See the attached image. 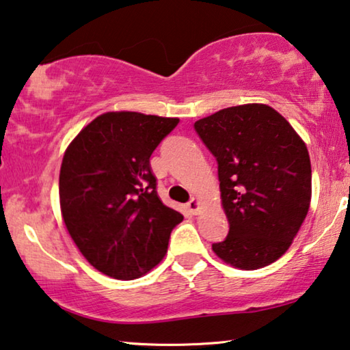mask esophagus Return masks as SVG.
I'll list each match as a JSON object with an SVG mask.
<instances>
[{
  "instance_id": "obj_1",
  "label": "esophagus",
  "mask_w": 350,
  "mask_h": 350,
  "mask_svg": "<svg viewBox=\"0 0 350 350\" xmlns=\"http://www.w3.org/2000/svg\"><path fill=\"white\" fill-rule=\"evenodd\" d=\"M185 208L190 215H196V213L200 212V201H198V198H191V200L187 202Z\"/></svg>"
}]
</instances>
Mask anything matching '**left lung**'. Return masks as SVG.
Listing matches in <instances>:
<instances>
[{"label":"left lung","instance_id":"1","mask_svg":"<svg viewBox=\"0 0 350 350\" xmlns=\"http://www.w3.org/2000/svg\"><path fill=\"white\" fill-rule=\"evenodd\" d=\"M218 163L229 232L212 250L226 264L256 270L291 247L311 201L308 149L292 125L262 103L229 107L195 122Z\"/></svg>","mask_w":350,"mask_h":350}]
</instances>
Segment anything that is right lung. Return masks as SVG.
Returning a JSON list of instances; mask_svg holds the SVG:
<instances>
[{
	"instance_id": "1",
	"label": "right lung",
	"mask_w": 350,
	"mask_h": 350,
	"mask_svg": "<svg viewBox=\"0 0 350 350\" xmlns=\"http://www.w3.org/2000/svg\"><path fill=\"white\" fill-rule=\"evenodd\" d=\"M177 122L135 111L103 113L67 148L59 173L62 218L98 272L116 280L148 273L184 220L160 201L149 163Z\"/></svg>"
}]
</instances>
